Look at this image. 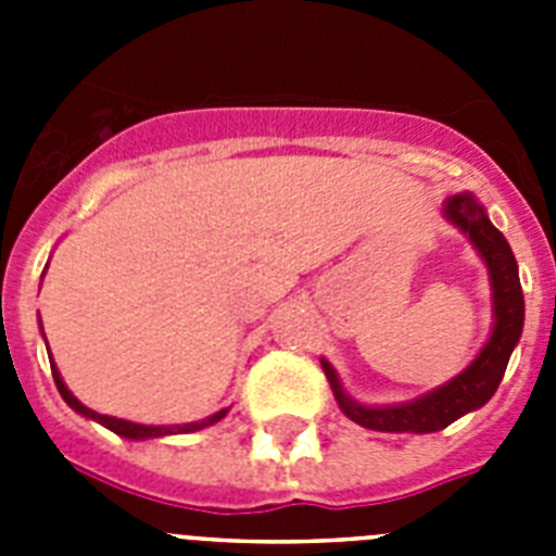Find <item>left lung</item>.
<instances>
[{
  "mask_svg": "<svg viewBox=\"0 0 556 556\" xmlns=\"http://www.w3.org/2000/svg\"><path fill=\"white\" fill-rule=\"evenodd\" d=\"M445 217L459 230L470 236V242L488 262L490 281H493V312L495 326L488 345L481 348L479 356L468 370L451 378L448 384L429 395L397 406H362L353 397H348L339 387V378L328 362H323L328 381H331L333 397L339 409L351 417L353 424L365 426L372 431H415V434H429L451 426L456 417L479 409L498 390L507 362L513 356V348L518 345L520 331H523V292H520L518 262H515L513 248L504 239L498 228L488 219V211L473 200V194H456L445 203Z\"/></svg>",
  "mask_w": 556,
  "mask_h": 556,
  "instance_id": "obj_1",
  "label": "left lung"
}]
</instances>
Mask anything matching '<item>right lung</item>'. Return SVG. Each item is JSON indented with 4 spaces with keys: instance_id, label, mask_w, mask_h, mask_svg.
<instances>
[{
    "instance_id": "add662e5",
    "label": "right lung",
    "mask_w": 556,
    "mask_h": 556,
    "mask_svg": "<svg viewBox=\"0 0 556 556\" xmlns=\"http://www.w3.org/2000/svg\"><path fill=\"white\" fill-rule=\"evenodd\" d=\"M52 362V358H49ZM52 378H55V387L58 392H61V397L66 401L68 406L75 412H80V415L91 417V420H97V424H102L105 429H111L113 434L119 437H127V440H147V437H164V434H180V431H198V429H205V426L217 424V420H223L225 415H228V409L217 412V415H211L208 420H200V424H186V426H141V424H130V420H119V417H108V415H97V412H91L88 406H83L80 401H77L72 392L66 390V384H63L61 372H58V367L52 365Z\"/></svg>"
}]
</instances>
